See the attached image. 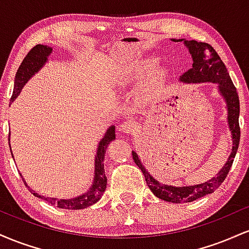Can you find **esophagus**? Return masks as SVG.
<instances>
[{
    "instance_id": "34e87169",
    "label": "esophagus",
    "mask_w": 249,
    "mask_h": 249,
    "mask_svg": "<svg viewBox=\"0 0 249 249\" xmlns=\"http://www.w3.org/2000/svg\"><path fill=\"white\" fill-rule=\"evenodd\" d=\"M134 128H136V124H134V122H132V121L123 122L121 124V126H119V130H121L122 132L125 134L131 133Z\"/></svg>"
}]
</instances>
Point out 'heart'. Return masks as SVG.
<instances>
[{"label":"heart","mask_w":249,"mask_h":249,"mask_svg":"<svg viewBox=\"0 0 249 249\" xmlns=\"http://www.w3.org/2000/svg\"><path fill=\"white\" fill-rule=\"evenodd\" d=\"M156 58L136 59L125 63L118 71V82L122 85L133 84L142 80L139 88V99L142 103L152 102L166 87L168 73L162 67H156Z\"/></svg>","instance_id":"1"}]
</instances>
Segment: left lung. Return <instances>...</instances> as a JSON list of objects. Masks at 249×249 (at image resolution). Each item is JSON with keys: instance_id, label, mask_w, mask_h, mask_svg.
I'll use <instances>...</instances> for the list:
<instances>
[{"instance_id": "left-lung-1", "label": "left lung", "mask_w": 249, "mask_h": 249, "mask_svg": "<svg viewBox=\"0 0 249 249\" xmlns=\"http://www.w3.org/2000/svg\"><path fill=\"white\" fill-rule=\"evenodd\" d=\"M173 42H182L187 48L188 53L192 57V68L186 71L182 76H180L179 81L185 84H199V83H215L218 84V91L220 96L224 98L227 108V123L232 134V152L228 157L226 164L215 177L207 181L196 185H188V186H172V185L161 184L158 180L154 179L144 165L142 164L141 158L136 151H132L133 160L137 166L142 170L146 180L147 186L152 191L157 198L165 200L167 202L180 204V202H191L194 200L213 193L214 191L222 184L235 158L236 151L240 142V126H239V115H240V103L236 89L234 87L230 73H228L226 65L221 61L216 51L211 47L208 43L186 41L184 38L172 39Z\"/></svg>"}]
</instances>
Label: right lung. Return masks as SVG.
Segmentation results:
<instances>
[{"label": "right lung", "mask_w": 249, "mask_h": 249, "mask_svg": "<svg viewBox=\"0 0 249 249\" xmlns=\"http://www.w3.org/2000/svg\"><path fill=\"white\" fill-rule=\"evenodd\" d=\"M53 53V48L49 45H43V44H37L36 47H34L28 55L25 56L23 62L19 65L18 70H17L16 76H15V83H14V91L13 96L10 98V103H13L15 99L18 97L21 93L22 89L24 88V85L27 84L28 81H30L31 77L35 76V73L38 72L39 70L47 64V62L49 61L48 57ZM116 127L110 126L105 132L104 137L99 142L98 146H97V152L95 157V176H93V180L91 186L85 193H82L81 196H75V198L70 199H57V198H50V196H44L38 194L33 188H30L27 185V182L24 181V184L27 185L28 190L30 191L34 196L37 198H41L45 200L49 204L57 206L59 208H65V210H83V208H87L89 206H92L93 204H96L99 199L102 198V196L105 192V188H107V176H105V170H104V157L105 152H107V145L111 142L116 139ZM9 142H10V134H9ZM10 146V144H9ZM11 156L14 158V154L11 152ZM22 177V174H21Z\"/></svg>", "instance_id": "right-lung-1"}]
</instances>
